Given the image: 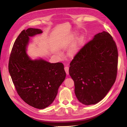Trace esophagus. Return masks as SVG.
<instances>
[{
    "instance_id": "obj_1",
    "label": "esophagus",
    "mask_w": 127,
    "mask_h": 127,
    "mask_svg": "<svg viewBox=\"0 0 127 127\" xmlns=\"http://www.w3.org/2000/svg\"><path fill=\"white\" fill-rule=\"evenodd\" d=\"M64 69L65 71L66 72V74H67V75H68L69 74V67L68 66H65L64 67Z\"/></svg>"
}]
</instances>
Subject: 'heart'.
<instances>
[{
	"instance_id": "b5f03b06",
	"label": "heart",
	"mask_w": 127,
	"mask_h": 127,
	"mask_svg": "<svg viewBox=\"0 0 127 127\" xmlns=\"http://www.w3.org/2000/svg\"><path fill=\"white\" fill-rule=\"evenodd\" d=\"M83 38H84L83 36H81L78 39V41L76 42V43L75 44V45L72 47V48L69 51V55L70 56H71V57L74 56L76 54V53L78 52V51L79 49V47H80V46L81 45V44L83 43Z\"/></svg>"
}]
</instances>
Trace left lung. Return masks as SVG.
<instances>
[{"label": "left lung", "instance_id": "1", "mask_svg": "<svg viewBox=\"0 0 127 127\" xmlns=\"http://www.w3.org/2000/svg\"><path fill=\"white\" fill-rule=\"evenodd\" d=\"M75 93L85 105L94 104L108 94L115 82L118 50L110 33H99L84 45L70 63Z\"/></svg>", "mask_w": 127, "mask_h": 127}]
</instances>
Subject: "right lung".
<instances>
[{
  "label": "right lung",
  "mask_w": 127,
  "mask_h": 127,
  "mask_svg": "<svg viewBox=\"0 0 127 127\" xmlns=\"http://www.w3.org/2000/svg\"><path fill=\"white\" fill-rule=\"evenodd\" d=\"M42 33L41 29L23 30L13 44L9 71L18 95L29 105L43 109L54 101L66 72L62 63H50L43 60L32 61L26 54L29 37Z\"/></svg>",
  "instance_id": "add662e5"
}]
</instances>
